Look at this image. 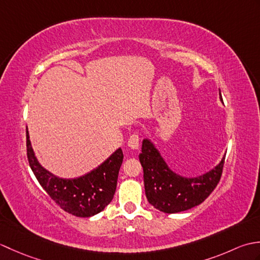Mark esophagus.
<instances>
[{
    "label": "esophagus",
    "mask_w": 260,
    "mask_h": 260,
    "mask_svg": "<svg viewBox=\"0 0 260 260\" xmlns=\"http://www.w3.org/2000/svg\"><path fill=\"white\" fill-rule=\"evenodd\" d=\"M128 146L131 148H133V150H137V148H139V146H140V135H139V133H135L129 137Z\"/></svg>",
    "instance_id": "obj_1"
}]
</instances>
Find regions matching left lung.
I'll list each match as a JSON object with an SVG mask.
<instances>
[{"mask_svg":"<svg viewBox=\"0 0 260 260\" xmlns=\"http://www.w3.org/2000/svg\"><path fill=\"white\" fill-rule=\"evenodd\" d=\"M219 95L222 102L221 93ZM224 157L209 172L196 178H185L173 172L153 143L145 139L142 144L140 162L144 172L147 201L165 213L185 211L199 206L218 185L222 174Z\"/></svg>","mask_w":260,"mask_h":260,"instance_id":"left-lung-1","label":"left lung"}]
</instances>
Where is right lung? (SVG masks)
Wrapping results in <instances>:
<instances>
[{
  "instance_id": "obj_1",
  "label": "right lung",
  "mask_w": 260,
  "mask_h": 260,
  "mask_svg": "<svg viewBox=\"0 0 260 260\" xmlns=\"http://www.w3.org/2000/svg\"><path fill=\"white\" fill-rule=\"evenodd\" d=\"M26 153L30 168L39 183L58 206L76 217L88 218L99 213L113 200L123 151L116 150L98 168L76 179H62L49 172L33 152L26 128Z\"/></svg>"
}]
</instances>
